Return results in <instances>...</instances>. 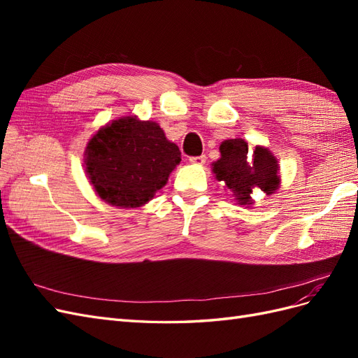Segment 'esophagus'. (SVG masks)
<instances>
[{
    "label": "esophagus",
    "instance_id": "esophagus-1",
    "mask_svg": "<svg viewBox=\"0 0 358 358\" xmlns=\"http://www.w3.org/2000/svg\"><path fill=\"white\" fill-rule=\"evenodd\" d=\"M191 164H197V166H203L206 162V155H199V157H191L189 158Z\"/></svg>",
    "mask_w": 358,
    "mask_h": 358
}]
</instances>
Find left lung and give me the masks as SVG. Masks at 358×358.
I'll return each instance as SVG.
<instances>
[{"label":"left lung","mask_w":358,"mask_h":358,"mask_svg":"<svg viewBox=\"0 0 358 358\" xmlns=\"http://www.w3.org/2000/svg\"><path fill=\"white\" fill-rule=\"evenodd\" d=\"M221 158L213 162V173L222 180L239 204H251L252 188L272 194L279 187L278 161L264 148H255L248 157V143L242 138L225 140L220 146Z\"/></svg>","instance_id":"obj_1"}]
</instances>
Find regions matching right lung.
Here are the masks:
<instances>
[{"instance_id": "1", "label": "right lung", "mask_w": 358, "mask_h": 358, "mask_svg": "<svg viewBox=\"0 0 358 358\" xmlns=\"http://www.w3.org/2000/svg\"><path fill=\"white\" fill-rule=\"evenodd\" d=\"M180 162L179 148L158 124L122 117L101 128L86 148V173L100 199L140 208L166 185Z\"/></svg>"}]
</instances>
